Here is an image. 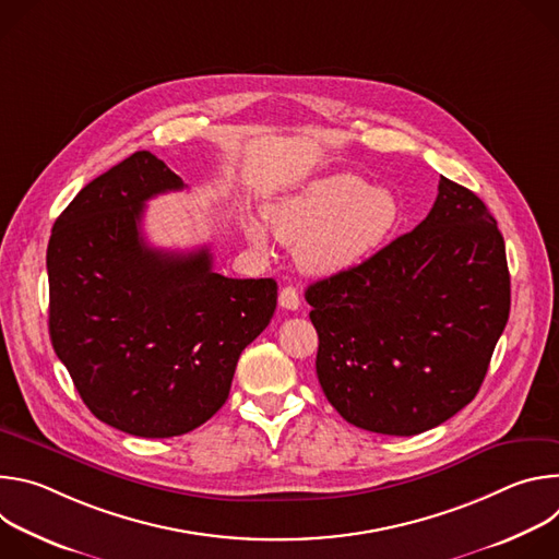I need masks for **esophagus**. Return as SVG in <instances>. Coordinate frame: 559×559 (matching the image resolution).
<instances>
[{"mask_svg":"<svg viewBox=\"0 0 559 559\" xmlns=\"http://www.w3.org/2000/svg\"><path fill=\"white\" fill-rule=\"evenodd\" d=\"M278 302H281V307H285V309H298V305H300V298H298V292H296V287H292V285H285L283 289H281V294H278Z\"/></svg>","mask_w":559,"mask_h":559,"instance_id":"34e87169","label":"esophagus"}]
</instances>
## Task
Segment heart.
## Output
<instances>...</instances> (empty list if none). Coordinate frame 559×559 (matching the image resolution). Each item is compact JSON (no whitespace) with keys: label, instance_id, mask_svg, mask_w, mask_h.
Returning <instances> with one entry per match:
<instances>
[{"label":"heart","instance_id":"1","mask_svg":"<svg viewBox=\"0 0 559 559\" xmlns=\"http://www.w3.org/2000/svg\"><path fill=\"white\" fill-rule=\"evenodd\" d=\"M397 221V201L384 188H369L352 173L309 181L267 207V223L278 241L296 246L298 267L307 274L341 272L373 248ZM257 248H265L259 223L248 225Z\"/></svg>","mask_w":559,"mask_h":559}]
</instances>
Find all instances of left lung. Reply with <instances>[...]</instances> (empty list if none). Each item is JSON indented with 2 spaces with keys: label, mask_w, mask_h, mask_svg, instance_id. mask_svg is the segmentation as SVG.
<instances>
[{
  "label": "left lung",
  "mask_w": 559,
  "mask_h": 559,
  "mask_svg": "<svg viewBox=\"0 0 559 559\" xmlns=\"http://www.w3.org/2000/svg\"><path fill=\"white\" fill-rule=\"evenodd\" d=\"M316 373L352 425L416 436L480 389L511 309L504 238L487 205L440 177L427 218L305 292Z\"/></svg>",
  "instance_id": "1"
}]
</instances>
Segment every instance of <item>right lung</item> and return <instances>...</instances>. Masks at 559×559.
<instances>
[{
    "label": "right lung",
    "mask_w": 559,
    "mask_h": 559,
    "mask_svg": "<svg viewBox=\"0 0 559 559\" xmlns=\"http://www.w3.org/2000/svg\"><path fill=\"white\" fill-rule=\"evenodd\" d=\"M183 188L162 158L134 152L70 201L46 252L52 347L86 407L139 438L210 420L276 309L274 278H227L210 248L143 241L145 201Z\"/></svg>",
    "instance_id": "right-lung-1"
}]
</instances>
